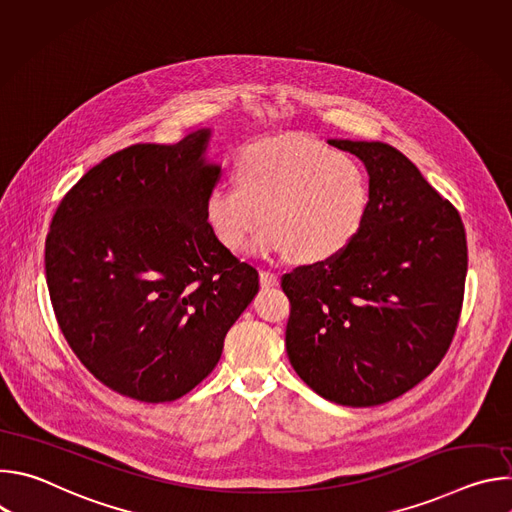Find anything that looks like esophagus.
Here are the masks:
<instances>
[{"label":"esophagus","mask_w":512,"mask_h":512,"mask_svg":"<svg viewBox=\"0 0 512 512\" xmlns=\"http://www.w3.org/2000/svg\"><path fill=\"white\" fill-rule=\"evenodd\" d=\"M259 283H261V287H275V285H279V275L273 273V271L261 269L259 271Z\"/></svg>","instance_id":"obj_1"}]
</instances>
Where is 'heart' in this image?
Masks as SVG:
<instances>
[{
    "instance_id": "heart-1",
    "label": "heart",
    "mask_w": 512,
    "mask_h": 512,
    "mask_svg": "<svg viewBox=\"0 0 512 512\" xmlns=\"http://www.w3.org/2000/svg\"><path fill=\"white\" fill-rule=\"evenodd\" d=\"M237 186L218 184L204 200L206 221L229 251L326 263L360 235L371 208L362 164L308 137L261 139L241 154Z\"/></svg>"
}]
</instances>
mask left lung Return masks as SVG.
Wrapping results in <instances>:
<instances>
[{
    "label": "left lung",
    "instance_id": "8db88e82",
    "mask_svg": "<svg viewBox=\"0 0 512 512\" xmlns=\"http://www.w3.org/2000/svg\"><path fill=\"white\" fill-rule=\"evenodd\" d=\"M367 168L371 208L338 257L281 279L291 367L348 407L393 401L421 383L454 338L468 271L458 210L383 141L328 139Z\"/></svg>",
    "mask_w": 512,
    "mask_h": 512
}]
</instances>
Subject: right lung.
<instances>
[{
	"mask_svg": "<svg viewBox=\"0 0 512 512\" xmlns=\"http://www.w3.org/2000/svg\"><path fill=\"white\" fill-rule=\"evenodd\" d=\"M210 135L202 127L105 158L62 198L46 237L66 342L103 385L137 401H174L206 379L259 291L257 269L206 221L221 176L206 158Z\"/></svg>",
	"mask_w": 512,
	"mask_h": 512,
	"instance_id": "add662e5",
	"label": "right lung"
}]
</instances>
